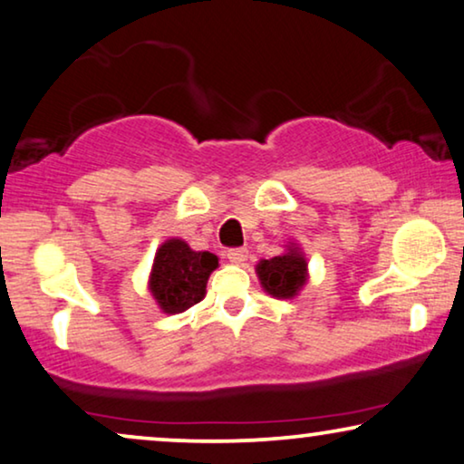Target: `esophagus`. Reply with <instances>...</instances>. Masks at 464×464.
Segmentation results:
<instances>
[{
    "label": "esophagus",
    "mask_w": 464,
    "mask_h": 464,
    "mask_svg": "<svg viewBox=\"0 0 464 464\" xmlns=\"http://www.w3.org/2000/svg\"><path fill=\"white\" fill-rule=\"evenodd\" d=\"M227 259H230L232 264H243L246 259V249H230L227 251Z\"/></svg>",
    "instance_id": "1"
}]
</instances>
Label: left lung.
<instances>
[{
  "label": "left lung",
  "mask_w": 464,
  "mask_h": 464,
  "mask_svg": "<svg viewBox=\"0 0 464 464\" xmlns=\"http://www.w3.org/2000/svg\"><path fill=\"white\" fill-rule=\"evenodd\" d=\"M256 275L266 294L276 300H294L308 283L306 256L297 243H289L281 256L257 262Z\"/></svg>",
  "instance_id": "left-lung-1"
}]
</instances>
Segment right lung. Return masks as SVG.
I'll list each match as a JSON object with an SVG mask.
<instances>
[{"label": "right lung", "mask_w": 464, "mask_h": 464, "mask_svg": "<svg viewBox=\"0 0 464 464\" xmlns=\"http://www.w3.org/2000/svg\"><path fill=\"white\" fill-rule=\"evenodd\" d=\"M218 266L215 253L194 251L186 240L169 238L158 246L148 289L164 314L186 313L205 297L208 276Z\"/></svg>", "instance_id": "obj_1"}]
</instances>
